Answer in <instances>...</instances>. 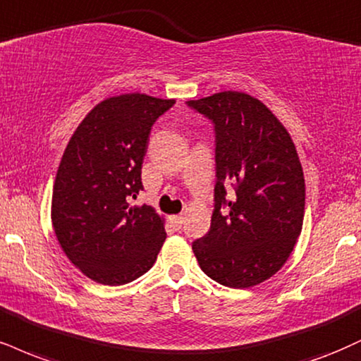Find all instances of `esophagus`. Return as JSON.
Returning a JSON list of instances; mask_svg holds the SVG:
<instances>
[{
  "instance_id": "1",
  "label": "esophagus",
  "mask_w": 361,
  "mask_h": 361,
  "mask_svg": "<svg viewBox=\"0 0 361 361\" xmlns=\"http://www.w3.org/2000/svg\"><path fill=\"white\" fill-rule=\"evenodd\" d=\"M183 220H185L183 215L169 216V222L173 224V227H175V228H181V225H183Z\"/></svg>"
}]
</instances>
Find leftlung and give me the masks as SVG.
<instances>
[{"mask_svg":"<svg viewBox=\"0 0 361 361\" xmlns=\"http://www.w3.org/2000/svg\"><path fill=\"white\" fill-rule=\"evenodd\" d=\"M188 106L214 121L219 180L210 230L193 242V254L219 284L254 288L284 266L302 230L306 185L296 146L266 104L245 92L225 90ZM228 183L236 197L225 200Z\"/></svg>","mask_w":361,"mask_h":361,"instance_id":"1","label":"left lung"}]
</instances>
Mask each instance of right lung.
<instances>
[{"label":"right lung","mask_w":361,"mask_h":361,"mask_svg":"<svg viewBox=\"0 0 361 361\" xmlns=\"http://www.w3.org/2000/svg\"><path fill=\"white\" fill-rule=\"evenodd\" d=\"M173 104L139 92L104 99L77 126L60 159L51 225L65 255L99 284L137 279L166 238L163 216L129 200L142 190L151 126Z\"/></svg>","instance_id":"obj_1"}]
</instances>
